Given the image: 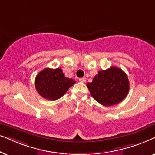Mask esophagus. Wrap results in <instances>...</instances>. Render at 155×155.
<instances>
[{
  "label": "esophagus",
  "mask_w": 155,
  "mask_h": 155,
  "mask_svg": "<svg viewBox=\"0 0 155 155\" xmlns=\"http://www.w3.org/2000/svg\"><path fill=\"white\" fill-rule=\"evenodd\" d=\"M79 81L80 82H86V79L85 78H80L79 79Z\"/></svg>",
  "instance_id": "obj_1"
}]
</instances>
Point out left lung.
Here are the masks:
<instances>
[{"mask_svg": "<svg viewBox=\"0 0 155 155\" xmlns=\"http://www.w3.org/2000/svg\"><path fill=\"white\" fill-rule=\"evenodd\" d=\"M90 94L103 106L120 103L128 94L130 84L126 74L116 67L99 71L91 83H87Z\"/></svg>", "mask_w": 155, "mask_h": 155, "instance_id": "obj_1", "label": "left lung"}]
</instances>
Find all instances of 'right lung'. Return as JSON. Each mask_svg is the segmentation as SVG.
<instances>
[{"mask_svg":"<svg viewBox=\"0 0 155 155\" xmlns=\"http://www.w3.org/2000/svg\"><path fill=\"white\" fill-rule=\"evenodd\" d=\"M72 79L64 76L61 69L46 68L35 78V84L38 94L47 100H57L66 94L68 89L75 84Z\"/></svg>","mask_w":155,"mask_h":155,"instance_id":"add662e5","label":"right lung"}]
</instances>
